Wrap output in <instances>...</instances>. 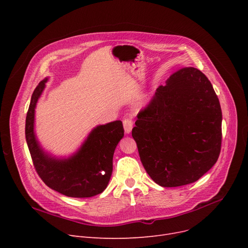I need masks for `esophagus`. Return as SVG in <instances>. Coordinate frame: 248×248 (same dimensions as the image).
Returning a JSON list of instances; mask_svg holds the SVG:
<instances>
[{"instance_id": "obj_1", "label": "esophagus", "mask_w": 248, "mask_h": 248, "mask_svg": "<svg viewBox=\"0 0 248 248\" xmlns=\"http://www.w3.org/2000/svg\"><path fill=\"white\" fill-rule=\"evenodd\" d=\"M124 124V132L125 134H129L132 132V128H133V121L132 119H128V117H125V119L123 121Z\"/></svg>"}]
</instances>
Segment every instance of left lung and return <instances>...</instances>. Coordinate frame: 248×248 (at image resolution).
<instances>
[{
    "mask_svg": "<svg viewBox=\"0 0 248 248\" xmlns=\"http://www.w3.org/2000/svg\"><path fill=\"white\" fill-rule=\"evenodd\" d=\"M222 111L209 79L182 68L160 85L138 114L132 136L149 176L162 187L199 180L217 162Z\"/></svg>",
    "mask_w": 248,
    "mask_h": 248,
    "instance_id": "1",
    "label": "left lung"
}]
</instances>
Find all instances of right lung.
<instances>
[{"label": "right lung", "instance_id": "right-lung-1", "mask_svg": "<svg viewBox=\"0 0 248 248\" xmlns=\"http://www.w3.org/2000/svg\"><path fill=\"white\" fill-rule=\"evenodd\" d=\"M47 80L48 78H45L35 88L26 116V140L35 170L49 188L65 196H95L108 187L112 173L113 153L124 134L123 123L115 121L97 125L79 150L67 159L51 157L41 148L34 132L36 104Z\"/></svg>", "mask_w": 248, "mask_h": 248}]
</instances>
